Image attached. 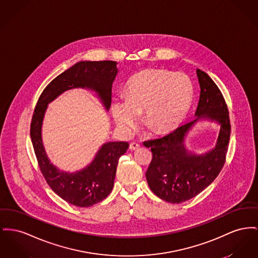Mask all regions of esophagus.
Returning <instances> with one entry per match:
<instances>
[{
	"label": "esophagus",
	"instance_id": "esophagus-1",
	"mask_svg": "<svg viewBox=\"0 0 258 258\" xmlns=\"http://www.w3.org/2000/svg\"><path fill=\"white\" fill-rule=\"evenodd\" d=\"M139 147H140V145L137 142H133V143L130 144V149L131 150H137Z\"/></svg>",
	"mask_w": 258,
	"mask_h": 258
}]
</instances>
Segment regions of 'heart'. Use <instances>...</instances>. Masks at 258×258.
<instances>
[{
  "instance_id": "1",
  "label": "heart",
  "mask_w": 258,
  "mask_h": 258,
  "mask_svg": "<svg viewBox=\"0 0 258 258\" xmlns=\"http://www.w3.org/2000/svg\"><path fill=\"white\" fill-rule=\"evenodd\" d=\"M194 95L191 79L184 73L147 69L132 77L125 97L113 99L111 111L117 124L133 128L139 113L145 110L146 123L159 134L176 128L185 119Z\"/></svg>"
}]
</instances>
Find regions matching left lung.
Segmentation results:
<instances>
[{
  "label": "left lung",
  "mask_w": 258,
  "mask_h": 258,
  "mask_svg": "<svg viewBox=\"0 0 258 258\" xmlns=\"http://www.w3.org/2000/svg\"><path fill=\"white\" fill-rule=\"evenodd\" d=\"M197 76L201 88L195 113L197 119L164 137L143 142L152 152L151 163L146 171L148 185L156 196L171 204L196 197L217 177L226 162L231 134L227 104L211 77L200 69ZM201 117L218 121L222 128L216 148L197 156L183 148L182 141L189 127Z\"/></svg>",
  "instance_id": "8db88e82"
}]
</instances>
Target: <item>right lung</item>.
<instances>
[{"label": "right lung", "mask_w": 258, "mask_h": 258, "mask_svg": "<svg viewBox=\"0 0 258 258\" xmlns=\"http://www.w3.org/2000/svg\"><path fill=\"white\" fill-rule=\"evenodd\" d=\"M116 61H81L54 78L41 93L34 109L30 136L40 170L48 186L67 203L89 208L110 194L119 159L128 148L127 142L104 144L89 167L76 173H66L53 167L44 150L41 127L47 104L63 91L88 88L98 93L107 110L111 105L112 84L117 75Z\"/></svg>", "instance_id": "add662e5"}]
</instances>
